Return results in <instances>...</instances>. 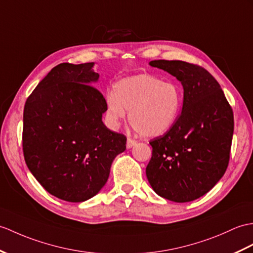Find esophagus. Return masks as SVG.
Segmentation results:
<instances>
[{
    "label": "esophagus",
    "mask_w": 253,
    "mask_h": 253,
    "mask_svg": "<svg viewBox=\"0 0 253 253\" xmlns=\"http://www.w3.org/2000/svg\"><path fill=\"white\" fill-rule=\"evenodd\" d=\"M136 144H137V141H136V140H132V139H130V138L127 139V143H126L127 149H131L132 146L136 145Z\"/></svg>",
    "instance_id": "esophagus-1"
}]
</instances>
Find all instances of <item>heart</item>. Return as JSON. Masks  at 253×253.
Segmentation results:
<instances>
[{
	"instance_id": "1",
	"label": "heart",
	"mask_w": 253,
	"mask_h": 253,
	"mask_svg": "<svg viewBox=\"0 0 253 253\" xmlns=\"http://www.w3.org/2000/svg\"><path fill=\"white\" fill-rule=\"evenodd\" d=\"M183 92L172 82H163L149 74L122 79L113 85V92L105 97V116L117 127L127 116L129 123L144 137L166 133L178 120Z\"/></svg>"
}]
</instances>
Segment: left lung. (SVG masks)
<instances>
[{"label":"left lung","instance_id":"8db88e82","mask_svg":"<svg viewBox=\"0 0 253 253\" xmlns=\"http://www.w3.org/2000/svg\"><path fill=\"white\" fill-rule=\"evenodd\" d=\"M183 87L177 122L152 140L146 178L152 189L174 203L195 201L223 177L230 160L234 115L220 84L204 68L180 60H153Z\"/></svg>","mask_w":253,"mask_h":253}]
</instances>
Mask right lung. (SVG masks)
Wrapping results in <instances>:
<instances>
[{
	"label": "right lung",
	"mask_w": 253,
	"mask_h": 253,
	"mask_svg": "<svg viewBox=\"0 0 253 253\" xmlns=\"http://www.w3.org/2000/svg\"><path fill=\"white\" fill-rule=\"evenodd\" d=\"M95 62L60 63L40 82L23 110L22 146L39 183L62 201L81 203L107 183L124 134L102 122L105 99L93 85Z\"/></svg>",
	"instance_id": "obj_1"
}]
</instances>
